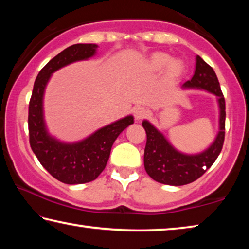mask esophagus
Returning a JSON list of instances; mask_svg holds the SVG:
<instances>
[{
    "instance_id": "34e87169",
    "label": "esophagus",
    "mask_w": 249,
    "mask_h": 249,
    "mask_svg": "<svg viewBox=\"0 0 249 249\" xmlns=\"http://www.w3.org/2000/svg\"><path fill=\"white\" fill-rule=\"evenodd\" d=\"M134 114H135V117H136V120H142V119H145V117L148 116L149 112H148V109L144 107H137L136 108H135Z\"/></svg>"
}]
</instances>
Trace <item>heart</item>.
<instances>
[{"label":"heart","instance_id":"heart-1","mask_svg":"<svg viewBox=\"0 0 249 249\" xmlns=\"http://www.w3.org/2000/svg\"><path fill=\"white\" fill-rule=\"evenodd\" d=\"M169 61L170 57L168 54L163 53H156L150 58V67L155 70H160L163 67H166ZM181 69H182V66L179 61H172L169 66V72L174 75L178 74Z\"/></svg>","mask_w":249,"mask_h":249}]
</instances>
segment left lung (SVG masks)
I'll list each match as a JSON object with an SVG mask.
<instances>
[{
	"mask_svg": "<svg viewBox=\"0 0 249 249\" xmlns=\"http://www.w3.org/2000/svg\"><path fill=\"white\" fill-rule=\"evenodd\" d=\"M182 87L199 88L218 96L221 108L220 133L212 146L204 153L188 156L177 151L149 122H142L147 135L144 154L145 170L151 179L163 184L183 185L199 179L213 165L224 144L225 99L212 67L206 64L200 56H196V72L192 79L185 81Z\"/></svg>",
	"mask_w": 249,
	"mask_h": 249,
	"instance_id": "obj_1",
	"label": "left lung"
}]
</instances>
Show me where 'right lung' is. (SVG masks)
I'll return each instance as SVG.
<instances>
[{"mask_svg":"<svg viewBox=\"0 0 249 249\" xmlns=\"http://www.w3.org/2000/svg\"><path fill=\"white\" fill-rule=\"evenodd\" d=\"M96 47L94 44H75L53 57L39 71L29 100L28 134L32 150L53 178L67 184L86 183L98 178L107 166L113 142L134 123L133 116H126L77 144H62L46 132L43 95L50 74L71 62L93 56Z\"/></svg>","mask_w":249,"mask_h":249,"instance_id":"obj_1","label":"right lung"}]
</instances>
